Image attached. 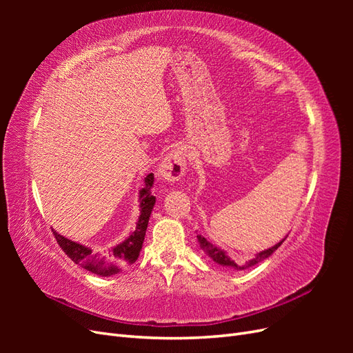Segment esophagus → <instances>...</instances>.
Here are the masks:
<instances>
[{
    "mask_svg": "<svg viewBox=\"0 0 353 353\" xmlns=\"http://www.w3.org/2000/svg\"><path fill=\"white\" fill-rule=\"evenodd\" d=\"M187 169V154L183 148H174L159 165V176L166 183H176L184 176Z\"/></svg>",
    "mask_w": 353,
    "mask_h": 353,
    "instance_id": "esophagus-1",
    "label": "esophagus"
}]
</instances>
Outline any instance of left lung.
<instances>
[{"mask_svg":"<svg viewBox=\"0 0 353 353\" xmlns=\"http://www.w3.org/2000/svg\"><path fill=\"white\" fill-rule=\"evenodd\" d=\"M285 239H287V237H285ZM285 239H283L280 243H276L275 245H272V248H270V249H266V250H262V252H259V253H256L254 258L250 259L245 265H237V262H234V259H231L225 252H223L222 249L218 248V245L212 244V243L208 241L205 237L200 236V234H197V240H199V243H200V248L206 252V254L209 256V258H210L213 262H216L218 265H222V266H227V268H234V270H245V268H249V266H253V265H256V263H259V262L265 261L266 258H270V256H271L276 249L280 248V245L283 244V241H284Z\"/></svg>","mask_w":353,"mask_h":353,"instance_id":"8db88e82","label":"left lung"}]
</instances>
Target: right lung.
<instances>
[{
    "instance_id": "1",
    "label": "right lung",
    "mask_w": 353,
    "mask_h": 353,
    "mask_svg": "<svg viewBox=\"0 0 353 353\" xmlns=\"http://www.w3.org/2000/svg\"><path fill=\"white\" fill-rule=\"evenodd\" d=\"M153 174H148L144 179L145 185L140 191L141 215L138 218L135 231L131 232V236L126 240H123L117 245H113L110 249L94 250L91 248H87V245H82L79 243H74L66 237H63L52 230V234H54V237L63 252H65L74 263H78L87 271L101 276L119 274L121 271L128 268V266L132 265L138 259V256H140L148 219H150L152 210L156 203V197L152 196L150 191L153 187Z\"/></svg>"
}]
</instances>
